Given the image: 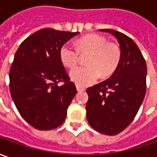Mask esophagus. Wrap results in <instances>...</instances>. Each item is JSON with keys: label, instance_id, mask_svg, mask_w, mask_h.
<instances>
[{"label": "esophagus", "instance_id": "esophagus-1", "mask_svg": "<svg viewBox=\"0 0 157 157\" xmlns=\"http://www.w3.org/2000/svg\"><path fill=\"white\" fill-rule=\"evenodd\" d=\"M76 88H77V91H78V92H84V91L86 90L85 88L82 87V86H77Z\"/></svg>", "mask_w": 157, "mask_h": 157}]
</instances>
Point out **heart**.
<instances>
[{
  "instance_id": "obj_1",
  "label": "heart",
  "mask_w": 157,
  "mask_h": 157,
  "mask_svg": "<svg viewBox=\"0 0 157 157\" xmlns=\"http://www.w3.org/2000/svg\"><path fill=\"white\" fill-rule=\"evenodd\" d=\"M79 54L87 55L86 66H80L70 72V78L77 86H87L98 80L101 75H112L119 66L121 58L120 47L108 43L105 36L89 34L76 41V48L64 44L59 50V57L63 65L73 68L79 59Z\"/></svg>"
}]
</instances>
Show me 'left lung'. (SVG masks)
I'll return each instance as SVG.
<instances>
[{
    "label": "left lung",
    "instance_id": "obj_1",
    "mask_svg": "<svg viewBox=\"0 0 157 157\" xmlns=\"http://www.w3.org/2000/svg\"><path fill=\"white\" fill-rule=\"evenodd\" d=\"M114 36L120 44L121 58L113 75L87 88L86 118L101 134L115 136L133 121L146 94L147 65L136 44L113 29H100Z\"/></svg>",
    "mask_w": 157,
    "mask_h": 157
}]
</instances>
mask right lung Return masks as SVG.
<instances>
[{
  "instance_id": "1",
  "label": "right lung",
  "mask_w": 157,
  "mask_h": 157,
  "mask_svg": "<svg viewBox=\"0 0 157 157\" xmlns=\"http://www.w3.org/2000/svg\"><path fill=\"white\" fill-rule=\"evenodd\" d=\"M79 32L42 29L24 40L9 71L12 100L21 117L35 128L50 130L63 123L77 94L59 50ZM63 82V86H58Z\"/></svg>"
}]
</instances>
